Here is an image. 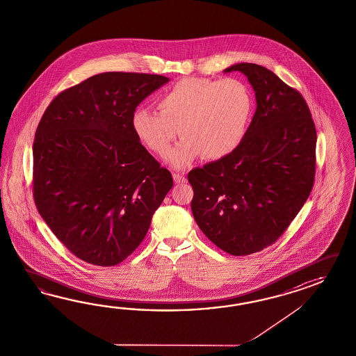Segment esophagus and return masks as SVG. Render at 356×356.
Wrapping results in <instances>:
<instances>
[{
    "instance_id": "34e87169",
    "label": "esophagus",
    "mask_w": 356,
    "mask_h": 356,
    "mask_svg": "<svg viewBox=\"0 0 356 356\" xmlns=\"http://www.w3.org/2000/svg\"><path fill=\"white\" fill-rule=\"evenodd\" d=\"M172 177H174V181L176 182V184L186 181V177L181 174H174L172 175Z\"/></svg>"
}]
</instances>
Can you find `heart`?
<instances>
[{
    "label": "heart",
    "mask_w": 356,
    "mask_h": 356,
    "mask_svg": "<svg viewBox=\"0 0 356 356\" xmlns=\"http://www.w3.org/2000/svg\"><path fill=\"white\" fill-rule=\"evenodd\" d=\"M158 108L135 109L131 129L158 156L168 153L181 130L185 139L167 158L180 168L202 156L207 161L232 156L247 136L254 99L242 79L188 77L165 90Z\"/></svg>",
    "instance_id": "heart-1"
}]
</instances>
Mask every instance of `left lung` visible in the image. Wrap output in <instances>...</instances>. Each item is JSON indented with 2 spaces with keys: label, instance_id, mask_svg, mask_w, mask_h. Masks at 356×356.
I'll use <instances>...</instances> for the list:
<instances>
[{
  "label": "left lung",
  "instance_id": "obj_1",
  "mask_svg": "<svg viewBox=\"0 0 356 356\" xmlns=\"http://www.w3.org/2000/svg\"><path fill=\"white\" fill-rule=\"evenodd\" d=\"M241 72L256 95L247 136L232 156L194 168L191 212L211 242L233 256L262 251L286 232L309 198L316 130L302 95L252 63Z\"/></svg>",
  "mask_w": 356,
  "mask_h": 356
}]
</instances>
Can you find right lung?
<instances>
[{
  "label": "right lung",
  "mask_w": 356,
  "mask_h": 356,
  "mask_svg": "<svg viewBox=\"0 0 356 356\" xmlns=\"http://www.w3.org/2000/svg\"><path fill=\"white\" fill-rule=\"evenodd\" d=\"M170 79L106 72L64 90L44 111L33 143V198L76 257L114 266L145 238L174 185L131 129L136 106Z\"/></svg>",
  "instance_id": "right-lung-1"
}]
</instances>
